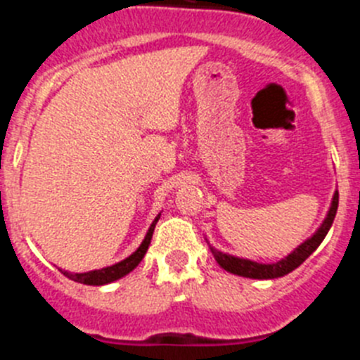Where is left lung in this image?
<instances>
[{
    "label": "left lung",
    "instance_id": "obj_1",
    "mask_svg": "<svg viewBox=\"0 0 360 360\" xmlns=\"http://www.w3.org/2000/svg\"><path fill=\"white\" fill-rule=\"evenodd\" d=\"M337 205H339V193H333L332 203H330V209L324 216L323 224L319 225L314 234L310 238L303 241L301 245H297L294 250H292L288 256H285L283 259L276 263H259V262H252V259H247V257H238L232 256V254L221 252V250L214 249L211 243L207 241L209 249H211L212 256L218 262V265L221 266L224 270L231 272V274L241 276V278H250V279H276V278H283V276L290 274L292 270L297 269L301 263L310 256L314 250L317 249L321 245V241L324 240V236L328 234L330 227L333 224V218H335L337 212Z\"/></svg>",
    "mask_w": 360,
    "mask_h": 360
}]
</instances>
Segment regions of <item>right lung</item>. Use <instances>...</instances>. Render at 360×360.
Returning <instances> with one entry per match:
<instances>
[{
    "label": "right lung",
    "instance_id": "1",
    "mask_svg": "<svg viewBox=\"0 0 360 360\" xmlns=\"http://www.w3.org/2000/svg\"><path fill=\"white\" fill-rule=\"evenodd\" d=\"M158 218H160V214L153 219V224L149 225L144 240H142V243L139 245V249H136L131 256H128L126 259H122V262L115 263V265L104 266V269L90 270V272H68V270H63V269H59V270H61L66 278L72 279V281L82 283V285H91V287L108 285V283H113V281H117V279L124 278V276H128L131 270H135L136 266H139V263L142 262V257H144L146 252H148V247H149V243H151V238H153V231H155V225H157Z\"/></svg>",
    "mask_w": 360,
    "mask_h": 360
}]
</instances>
